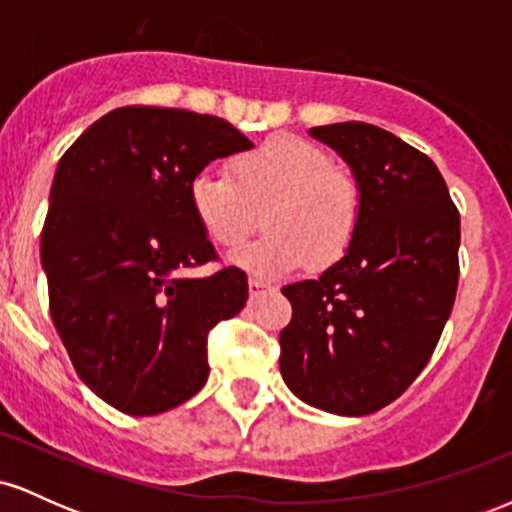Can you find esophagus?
<instances>
[{
  "label": "esophagus",
  "instance_id": "obj_1",
  "mask_svg": "<svg viewBox=\"0 0 512 512\" xmlns=\"http://www.w3.org/2000/svg\"><path fill=\"white\" fill-rule=\"evenodd\" d=\"M250 298H257V296H262V293H267V291H274V286L269 284V281H262V279H250Z\"/></svg>",
  "mask_w": 512,
  "mask_h": 512
}]
</instances>
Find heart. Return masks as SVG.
Here are the masks:
<instances>
[{"mask_svg":"<svg viewBox=\"0 0 512 512\" xmlns=\"http://www.w3.org/2000/svg\"><path fill=\"white\" fill-rule=\"evenodd\" d=\"M195 219L219 248H236L260 223L269 233L231 255L238 269L276 279L344 255L361 219V192L330 156L298 137H272L233 161V175L199 173L190 185Z\"/></svg>","mask_w":512,"mask_h":512,"instance_id":"1","label":"heart"}]
</instances>
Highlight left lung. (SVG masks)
<instances>
[{
  "label": "left lung",
  "instance_id": "obj_1",
  "mask_svg": "<svg viewBox=\"0 0 512 512\" xmlns=\"http://www.w3.org/2000/svg\"><path fill=\"white\" fill-rule=\"evenodd\" d=\"M349 163L361 219L344 257L281 289L284 383L310 407L366 416L414 383L452 313L460 211L426 154L366 122L310 129Z\"/></svg>",
  "mask_w": 512,
  "mask_h": 512
}]
</instances>
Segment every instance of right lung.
<instances>
[{"label": "right lung", "mask_w": 512, "mask_h": 512, "mask_svg": "<svg viewBox=\"0 0 512 512\" xmlns=\"http://www.w3.org/2000/svg\"><path fill=\"white\" fill-rule=\"evenodd\" d=\"M250 146L221 117L127 105L57 163L40 236L50 315L79 378L110 407L154 416L207 383V334L243 310L248 276H182L216 260L190 185Z\"/></svg>", "instance_id": "add662e5"}]
</instances>
